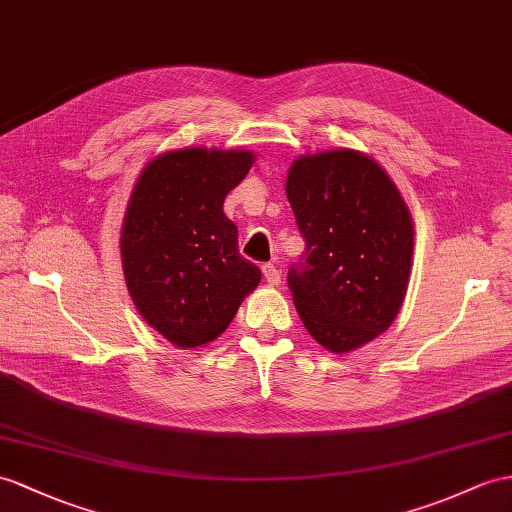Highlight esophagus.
Segmentation results:
<instances>
[{"instance_id":"34e87169","label":"esophagus","mask_w":512,"mask_h":512,"mask_svg":"<svg viewBox=\"0 0 512 512\" xmlns=\"http://www.w3.org/2000/svg\"><path fill=\"white\" fill-rule=\"evenodd\" d=\"M263 273H265V280L269 282V284H280V280H282V273H280V269L273 265V263H267V265H263Z\"/></svg>"}]
</instances>
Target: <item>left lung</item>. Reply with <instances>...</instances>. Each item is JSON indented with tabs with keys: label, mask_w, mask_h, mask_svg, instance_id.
<instances>
[{
	"label": "left lung",
	"mask_w": 512,
	"mask_h": 512,
	"mask_svg": "<svg viewBox=\"0 0 512 512\" xmlns=\"http://www.w3.org/2000/svg\"><path fill=\"white\" fill-rule=\"evenodd\" d=\"M286 197L306 239L289 271L299 319L328 352L358 350L404 304L415 252L404 197L376 160L345 147L295 158Z\"/></svg>",
	"instance_id": "obj_1"
}]
</instances>
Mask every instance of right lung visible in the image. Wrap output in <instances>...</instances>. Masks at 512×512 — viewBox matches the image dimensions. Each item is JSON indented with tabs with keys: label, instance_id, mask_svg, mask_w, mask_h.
Wrapping results in <instances>:
<instances>
[{
	"label": "right lung",
	"instance_id": "1",
	"mask_svg": "<svg viewBox=\"0 0 512 512\" xmlns=\"http://www.w3.org/2000/svg\"><path fill=\"white\" fill-rule=\"evenodd\" d=\"M254 160L249 149H169L132 189L119 239L128 293L149 326L182 350L215 341L260 282L223 213Z\"/></svg>",
	"mask_w": 512,
	"mask_h": 512
}]
</instances>
